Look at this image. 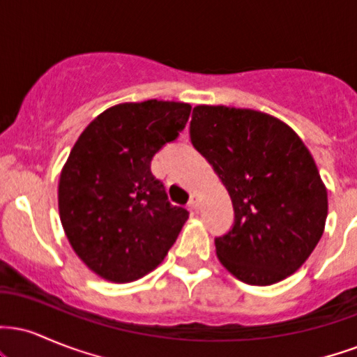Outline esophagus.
I'll return each mask as SVG.
<instances>
[{"mask_svg":"<svg viewBox=\"0 0 357 357\" xmlns=\"http://www.w3.org/2000/svg\"><path fill=\"white\" fill-rule=\"evenodd\" d=\"M188 206H190V210H192V211H198V208H199L198 195H195V192H192L191 198H190V203H188Z\"/></svg>","mask_w":357,"mask_h":357,"instance_id":"esophagus-1","label":"esophagus"}]
</instances>
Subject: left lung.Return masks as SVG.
Returning <instances> with one entry per match:
<instances>
[{"instance_id":"obj_1","label":"left lung","mask_w":357,"mask_h":357,"mask_svg":"<svg viewBox=\"0 0 357 357\" xmlns=\"http://www.w3.org/2000/svg\"><path fill=\"white\" fill-rule=\"evenodd\" d=\"M190 136L233 203V227L215 238L223 267L250 285L292 275L327 218L326 186L301 137L268 114L225 105L192 109Z\"/></svg>"}]
</instances>
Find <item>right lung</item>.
I'll return each instance as SVG.
<instances>
[{"mask_svg":"<svg viewBox=\"0 0 357 357\" xmlns=\"http://www.w3.org/2000/svg\"><path fill=\"white\" fill-rule=\"evenodd\" d=\"M190 112L183 102L114 105L72 147L60 174V220L80 260L105 280L124 284L154 270L188 220L151 161L178 139Z\"/></svg>","mask_w":357,"mask_h":357,"instance_id":"1","label":"right lung"}]
</instances>
